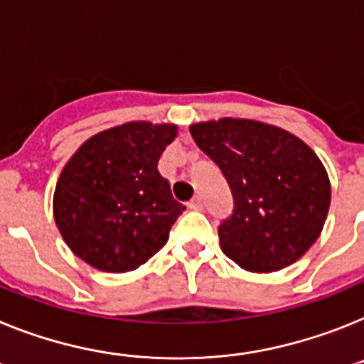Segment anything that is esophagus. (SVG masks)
<instances>
[{
  "label": "esophagus",
  "mask_w": 364,
  "mask_h": 364,
  "mask_svg": "<svg viewBox=\"0 0 364 364\" xmlns=\"http://www.w3.org/2000/svg\"><path fill=\"white\" fill-rule=\"evenodd\" d=\"M188 208L189 210H203V200H200L198 197L191 198V200L188 203Z\"/></svg>",
  "instance_id": "esophagus-1"
}]
</instances>
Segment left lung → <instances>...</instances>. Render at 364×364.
Returning a JSON list of instances; mask_svg holds the SVG:
<instances>
[{"instance_id":"1","label":"left lung","mask_w":364,"mask_h":364,"mask_svg":"<svg viewBox=\"0 0 364 364\" xmlns=\"http://www.w3.org/2000/svg\"><path fill=\"white\" fill-rule=\"evenodd\" d=\"M189 132L234 195V213L219 226L223 252L250 272L300 259L321 235L331 200L315 151L279 127L241 117L193 123Z\"/></svg>"}]
</instances>
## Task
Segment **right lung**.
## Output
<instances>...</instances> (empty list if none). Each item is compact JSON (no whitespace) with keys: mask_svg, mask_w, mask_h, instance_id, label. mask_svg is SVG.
I'll list each match as a JSON object with an SVG mask.
<instances>
[{"mask_svg":"<svg viewBox=\"0 0 364 364\" xmlns=\"http://www.w3.org/2000/svg\"><path fill=\"white\" fill-rule=\"evenodd\" d=\"M178 134L171 123L129 121L92 136L62 169L53 215L71 252L102 272H129L149 262L186 210L158 173Z\"/></svg>","mask_w":364,"mask_h":364,"instance_id":"right-lung-1","label":"right lung"}]
</instances>
